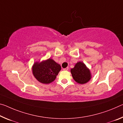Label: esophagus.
<instances>
[{
  "instance_id": "obj_1",
  "label": "esophagus",
  "mask_w": 123,
  "mask_h": 123,
  "mask_svg": "<svg viewBox=\"0 0 123 123\" xmlns=\"http://www.w3.org/2000/svg\"><path fill=\"white\" fill-rule=\"evenodd\" d=\"M68 69H69L68 67H67V68H63V71H68Z\"/></svg>"
}]
</instances>
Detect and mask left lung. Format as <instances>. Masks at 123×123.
<instances>
[{"label":"left lung","instance_id":"left-lung-1","mask_svg":"<svg viewBox=\"0 0 123 123\" xmlns=\"http://www.w3.org/2000/svg\"><path fill=\"white\" fill-rule=\"evenodd\" d=\"M71 72L74 80L80 84H86L90 80L92 77L90 70L81 61L75 64L74 68L71 69Z\"/></svg>","mask_w":123,"mask_h":123}]
</instances>
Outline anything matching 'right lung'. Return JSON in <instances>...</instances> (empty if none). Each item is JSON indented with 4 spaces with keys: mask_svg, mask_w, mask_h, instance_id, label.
<instances>
[{
    "mask_svg": "<svg viewBox=\"0 0 123 123\" xmlns=\"http://www.w3.org/2000/svg\"><path fill=\"white\" fill-rule=\"evenodd\" d=\"M61 69L60 65L50 58L41 62H35L32 68L35 78L39 82L45 84L54 81Z\"/></svg>",
    "mask_w": 123,
    "mask_h": 123,
    "instance_id": "obj_1",
    "label": "right lung"
}]
</instances>
